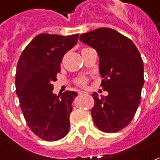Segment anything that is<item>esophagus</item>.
<instances>
[{"label": "esophagus", "mask_w": 160, "mask_h": 160, "mask_svg": "<svg viewBox=\"0 0 160 160\" xmlns=\"http://www.w3.org/2000/svg\"><path fill=\"white\" fill-rule=\"evenodd\" d=\"M78 94H86L87 93H86V92H83V91H79V92H78Z\"/></svg>", "instance_id": "1"}]
</instances>
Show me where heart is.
<instances>
[{"label":"heart","mask_w":160,"mask_h":160,"mask_svg":"<svg viewBox=\"0 0 160 160\" xmlns=\"http://www.w3.org/2000/svg\"><path fill=\"white\" fill-rule=\"evenodd\" d=\"M78 84L80 85V86H85V84H86V80L85 79H80L78 81Z\"/></svg>","instance_id":"b5f03b06"}]
</instances>
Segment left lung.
Segmentation results:
<instances>
[{
  "mask_svg": "<svg viewBox=\"0 0 160 160\" xmlns=\"http://www.w3.org/2000/svg\"><path fill=\"white\" fill-rule=\"evenodd\" d=\"M80 40L98 53L101 86L108 93L101 97L92 94L93 121L102 131L118 132L130 124L139 105L144 82L143 59L130 38L109 28L81 34Z\"/></svg>",
  "mask_w": 160,
  "mask_h": 160,
  "instance_id": "1",
  "label": "left lung"
}]
</instances>
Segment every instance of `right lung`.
<instances>
[{
  "label": "right lung",
  "instance_id": "right-lung-1",
  "mask_svg": "<svg viewBox=\"0 0 160 160\" xmlns=\"http://www.w3.org/2000/svg\"><path fill=\"white\" fill-rule=\"evenodd\" d=\"M79 34L38 35L21 54L16 73V91L26 122L32 132L45 141H57L70 128L69 117L73 91L57 96L52 81L60 72L62 58L78 42Z\"/></svg>",
  "mask_w": 160,
  "mask_h": 160
}]
</instances>
